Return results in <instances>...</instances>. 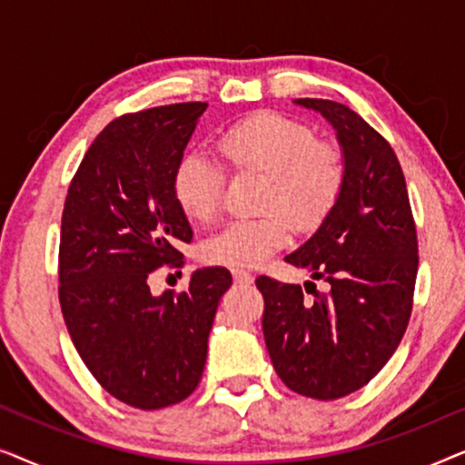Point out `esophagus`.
Returning a JSON list of instances; mask_svg holds the SVG:
<instances>
[{"instance_id":"34e87169","label":"esophagus","mask_w":465,"mask_h":465,"mask_svg":"<svg viewBox=\"0 0 465 465\" xmlns=\"http://www.w3.org/2000/svg\"><path fill=\"white\" fill-rule=\"evenodd\" d=\"M232 277H234V282L241 283V285H250V283L253 282L252 272H247V271H241V269H234V271H232Z\"/></svg>"}]
</instances>
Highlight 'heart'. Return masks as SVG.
<instances>
[{
    "instance_id": "1",
    "label": "heart",
    "mask_w": 465,
    "mask_h": 465,
    "mask_svg": "<svg viewBox=\"0 0 465 465\" xmlns=\"http://www.w3.org/2000/svg\"><path fill=\"white\" fill-rule=\"evenodd\" d=\"M218 154L231 169L262 171L266 182L252 220H234L209 237L203 260L252 269L288 243L292 226L317 231L339 205L347 163L339 145L317 139L307 123L279 112H256L222 133ZM224 177L207 156H183L173 173V196L190 220L209 224L222 207Z\"/></svg>"
}]
</instances>
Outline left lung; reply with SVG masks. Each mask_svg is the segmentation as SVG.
Instances as JSON below:
<instances>
[{
    "label": "left lung",
    "instance_id": "8db88e82",
    "mask_svg": "<svg viewBox=\"0 0 465 465\" xmlns=\"http://www.w3.org/2000/svg\"><path fill=\"white\" fill-rule=\"evenodd\" d=\"M334 126L347 183L339 205L285 262L326 290L260 275L262 330L275 372L292 391L336 400L364 387L409 326L417 279V228L396 152L347 105L296 99Z\"/></svg>",
    "mask_w": 465,
    "mask_h": 465
}]
</instances>
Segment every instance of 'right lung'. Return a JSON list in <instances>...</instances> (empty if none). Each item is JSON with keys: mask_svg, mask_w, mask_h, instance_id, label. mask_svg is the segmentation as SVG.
Returning <instances> with one entry per match:
<instances>
[{"mask_svg": "<svg viewBox=\"0 0 465 465\" xmlns=\"http://www.w3.org/2000/svg\"><path fill=\"white\" fill-rule=\"evenodd\" d=\"M207 104L112 120L82 158L61 218L59 302L93 377L120 402L156 411L199 385L207 339L232 277L207 266L186 292H150L152 271L183 266L193 241L173 173Z\"/></svg>", "mask_w": 465, "mask_h": 465, "instance_id": "add662e5", "label": "right lung"}]
</instances>
